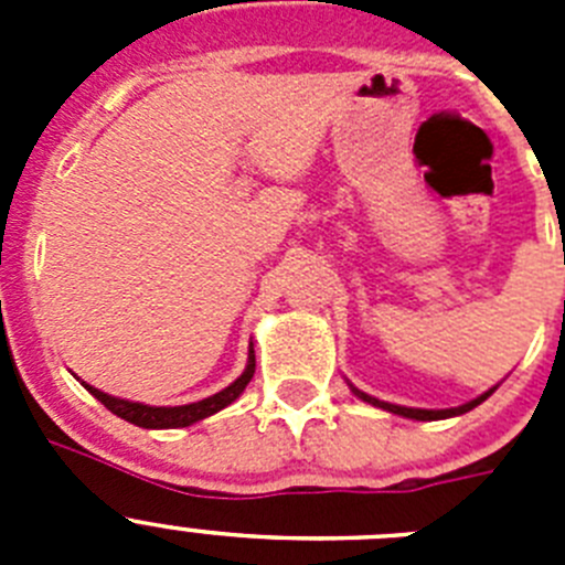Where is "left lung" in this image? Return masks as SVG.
Wrapping results in <instances>:
<instances>
[{
	"instance_id": "1",
	"label": "left lung",
	"mask_w": 565,
	"mask_h": 565,
	"mask_svg": "<svg viewBox=\"0 0 565 565\" xmlns=\"http://www.w3.org/2000/svg\"><path fill=\"white\" fill-rule=\"evenodd\" d=\"M353 393H356V396L362 398V402L376 404V407H382V411H387V413H396V416L416 418V422H438V418H450V416H461V413H469V411H472V407H478V404H481V402H487V398L492 396V393H495V387H492V391H487V393H481V396L472 398V402L461 404V407H450V411H422V407H402V404H387V402H379V398L367 396V393L356 391V387H353Z\"/></svg>"
}]
</instances>
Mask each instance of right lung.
<instances>
[{
    "label": "right lung",
    "instance_id": "add662e5",
    "mask_svg": "<svg viewBox=\"0 0 565 565\" xmlns=\"http://www.w3.org/2000/svg\"><path fill=\"white\" fill-rule=\"evenodd\" d=\"M254 376V348H248V362L246 371L239 373L232 384H228L226 391L214 393V396L203 398V402H192V404H178V407H152V404H141V402H127V398H115L109 393H102L98 387H89L84 384L98 402L107 407L109 413H115L124 422L135 424V427H147V430H172V427H189V424L201 422V418L214 416L217 411L228 407L234 398H239V393L246 391V384L252 382Z\"/></svg>",
    "mask_w": 565,
    "mask_h": 565
}]
</instances>
